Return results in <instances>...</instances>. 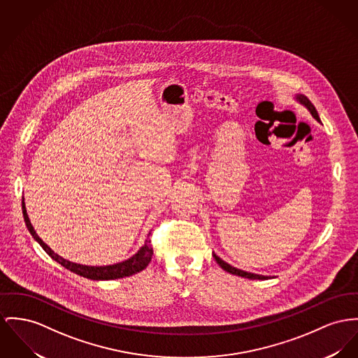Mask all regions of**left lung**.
Listing matches in <instances>:
<instances>
[{"mask_svg": "<svg viewBox=\"0 0 358 358\" xmlns=\"http://www.w3.org/2000/svg\"><path fill=\"white\" fill-rule=\"evenodd\" d=\"M296 97H297V100H299L303 106H306V107L310 110L312 117H313L315 120H317V122H320V118H319V115H317V111H316L315 106L310 103V99H308L307 96L304 95H297ZM213 257H215V262L218 263V264L221 266V268H224L225 271H228V273H231V274H234V275H238V277L248 278V280H268V278H271V277H268V275H259V274H254V273L243 271V270H240V268H236V267H234V266H231V264L224 262V261H222L221 258H218L215 254H213Z\"/></svg>", "mask_w": 358, "mask_h": 358, "instance_id": "obj_1", "label": "left lung"}]
</instances>
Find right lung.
Returning a JSON list of instances; mask_svg holds the SVG:
<instances>
[{"label": "right lung", "mask_w": 358, "mask_h": 358, "mask_svg": "<svg viewBox=\"0 0 358 358\" xmlns=\"http://www.w3.org/2000/svg\"><path fill=\"white\" fill-rule=\"evenodd\" d=\"M23 215H24L25 225L29 231V234L34 236V238L42 245V248L48 252V255L55 261V262L62 264L64 267H66L68 270H71L73 273L90 278V280H96V281H103V280H117V278H123V277H129L133 274H137L140 271H143V268L149 264L152 255H153V247L150 244V240L146 238L145 244L140 248V251L133 255L131 258H129L124 262L117 263V264H110V266H84V264H77V263L69 262L64 258H61L59 255H57L48 244L39 238L34 229V227L31 225V221L27 215L25 210L24 198H23ZM150 235V234H149Z\"/></svg>", "instance_id": "right-lung-1"}]
</instances>
